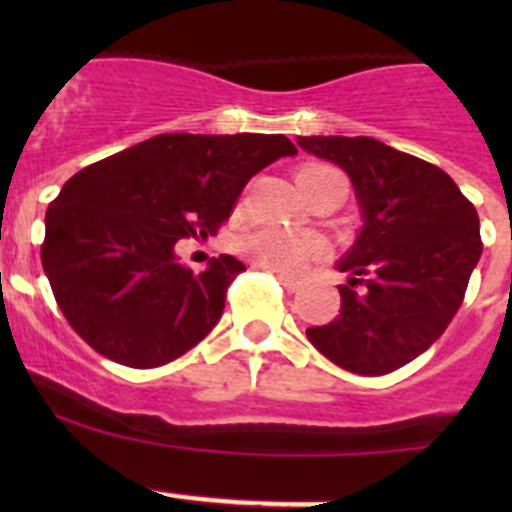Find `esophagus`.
I'll return each mask as SVG.
<instances>
[{"instance_id": "1", "label": "esophagus", "mask_w": 512, "mask_h": 512, "mask_svg": "<svg viewBox=\"0 0 512 512\" xmlns=\"http://www.w3.org/2000/svg\"><path fill=\"white\" fill-rule=\"evenodd\" d=\"M274 274H277V279H279V284H282L284 289H287V292H295V289H300V279H295V277H289V274H279V271H274Z\"/></svg>"}]
</instances>
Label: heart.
I'll return each instance as SVG.
<instances>
[{
    "mask_svg": "<svg viewBox=\"0 0 512 512\" xmlns=\"http://www.w3.org/2000/svg\"><path fill=\"white\" fill-rule=\"evenodd\" d=\"M310 169H328V166H305L302 171ZM238 251L264 269L300 271L307 261L318 259L323 253V241L312 233L279 228V225H259L238 238Z\"/></svg>",
    "mask_w": 512,
    "mask_h": 512,
    "instance_id": "heart-1",
    "label": "heart"
}]
</instances>
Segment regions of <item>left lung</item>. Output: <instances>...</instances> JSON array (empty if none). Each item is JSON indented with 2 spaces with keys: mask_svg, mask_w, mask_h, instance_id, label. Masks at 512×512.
I'll return each instance as SVG.
<instances>
[{
  "mask_svg": "<svg viewBox=\"0 0 512 512\" xmlns=\"http://www.w3.org/2000/svg\"><path fill=\"white\" fill-rule=\"evenodd\" d=\"M300 148L341 166L364 228L338 269L341 310L307 328L325 359L379 377L410 364L449 328L482 256L479 217L446 171L382 140L300 135Z\"/></svg>",
  "mask_w": 512,
  "mask_h": 512,
  "instance_id": "obj_1",
  "label": "left lung"
}]
</instances>
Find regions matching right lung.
<instances>
[{
	"label": "right lung",
	"mask_w": 512,
	"mask_h": 512,
	"mask_svg": "<svg viewBox=\"0 0 512 512\" xmlns=\"http://www.w3.org/2000/svg\"><path fill=\"white\" fill-rule=\"evenodd\" d=\"M295 153L284 135L166 133L71 176L48 205L40 246L71 328L133 369L187 354L246 266L223 253L197 274L176 261V241L215 235L248 179Z\"/></svg>",
	"instance_id": "right-lung-1"
}]
</instances>
